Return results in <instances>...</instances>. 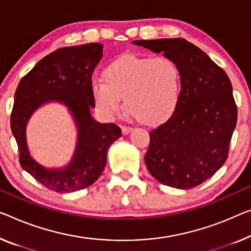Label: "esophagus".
<instances>
[{
	"mask_svg": "<svg viewBox=\"0 0 251 251\" xmlns=\"http://www.w3.org/2000/svg\"><path fill=\"white\" fill-rule=\"evenodd\" d=\"M122 130H123V134H125V135H127V134H129L130 132H132L133 128H132V127H129V126H123L122 127Z\"/></svg>",
	"mask_w": 251,
	"mask_h": 251,
	"instance_id": "34e87169",
	"label": "esophagus"
}]
</instances>
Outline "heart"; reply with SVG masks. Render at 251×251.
<instances>
[{
  "mask_svg": "<svg viewBox=\"0 0 251 251\" xmlns=\"http://www.w3.org/2000/svg\"><path fill=\"white\" fill-rule=\"evenodd\" d=\"M181 92L179 67L167 57H141L126 54L102 70V80L91 84L97 109L114 118L125 109L147 125L167 121L175 113Z\"/></svg>",
  "mask_w": 251,
  "mask_h": 251,
  "instance_id": "obj_1",
  "label": "heart"
}]
</instances>
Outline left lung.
I'll use <instances>...</instances> for the list:
<instances>
[{
    "label": "left lung",
    "mask_w": 251,
    "mask_h": 251,
    "mask_svg": "<svg viewBox=\"0 0 251 251\" xmlns=\"http://www.w3.org/2000/svg\"><path fill=\"white\" fill-rule=\"evenodd\" d=\"M163 53L179 67L180 99L166 123L150 133L144 161L163 185L189 189L223 166L237 124V104L226 73L195 45L182 38L135 40Z\"/></svg>",
    "instance_id": "obj_1"
}]
</instances>
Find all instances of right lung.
<instances>
[{"mask_svg": "<svg viewBox=\"0 0 251 251\" xmlns=\"http://www.w3.org/2000/svg\"><path fill=\"white\" fill-rule=\"evenodd\" d=\"M103 45L90 43L64 47L45 56L21 78L16 95L11 130L19 149L22 169L46 188L73 193L91 186L106 167L110 145L122 136L117 125L100 124L90 114L92 73L102 58ZM59 102L70 110L78 129L76 151L67 166L48 168L29 155L25 127L29 117L44 104Z\"/></svg>", "mask_w": 251, "mask_h": 251, "instance_id": "1", "label": "right lung"}]
</instances>
